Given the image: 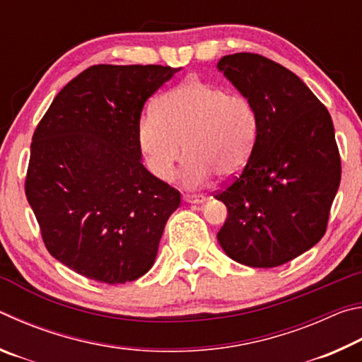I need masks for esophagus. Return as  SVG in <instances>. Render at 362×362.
I'll return each mask as SVG.
<instances>
[{
    "label": "esophagus",
    "instance_id": "esophagus-1",
    "mask_svg": "<svg viewBox=\"0 0 362 362\" xmlns=\"http://www.w3.org/2000/svg\"><path fill=\"white\" fill-rule=\"evenodd\" d=\"M183 201L189 204H201L206 201L204 194H183Z\"/></svg>",
    "mask_w": 362,
    "mask_h": 362
}]
</instances>
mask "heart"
<instances>
[{
	"label": "heart",
	"instance_id": "heart-1",
	"mask_svg": "<svg viewBox=\"0 0 362 362\" xmlns=\"http://www.w3.org/2000/svg\"><path fill=\"white\" fill-rule=\"evenodd\" d=\"M257 134L252 102L198 78L163 94L156 115L139 122V144L153 175L173 179L185 150L182 180L189 188L204 185L214 173L222 179L240 174L252 156Z\"/></svg>",
	"mask_w": 362,
	"mask_h": 362
}]
</instances>
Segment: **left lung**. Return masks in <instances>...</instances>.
<instances>
[{"mask_svg":"<svg viewBox=\"0 0 362 362\" xmlns=\"http://www.w3.org/2000/svg\"><path fill=\"white\" fill-rule=\"evenodd\" d=\"M217 69L259 116L252 156L216 194L228 209L217 240L238 263L279 267L326 233L341 175L332 118L296 73L259 54L223 56Z\"/></svg>","mask_w":362,"mask_h":362,"instance_id":"8db88e82","label":"left lung"}]
</instances>
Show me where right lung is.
I'll return each instance as SVG.
<instances>
[{"label": "right lung", "instance_id": "obj_1", "mask_svg": "<svg viewBox=\"0 0 362 362\" xmlns=\"http://www.w3.org/2000/svg\"><path fill=\"white\" fill-rule=\"evenodd\" d=\"M179 70L89 66L36 127L25 194L49 254L78 274L124 284L155 263L180 193L142 164L139 122L145 102Z\"/></svg>", "mask_w": 362, "mask_h": 362}]
</instances>
